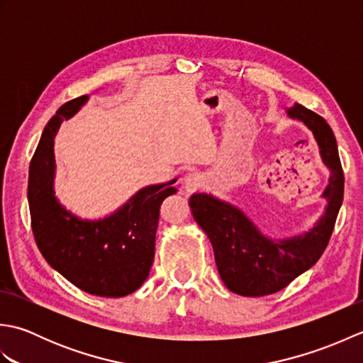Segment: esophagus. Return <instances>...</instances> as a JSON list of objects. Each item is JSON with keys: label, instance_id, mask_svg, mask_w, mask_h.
Here are the masks:
<instances>
[{"label": "esophagus", "instance_id": "esophagus-1", "mask_svg": "<svg viewBox=\"0 0 363 363\" xmlns=\"http://www.w3.org/2000/svg\"><path fill=\"white\" fill-rule=\"evenodd\" d=\"M204 184L203 176L199 173H189L186 177H184V187H186L187 191H195Z\"/></svg>", "mask_w": 363, "mask_h": 363}]
</instances>
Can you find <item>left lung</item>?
<instances>
[{"label": "left lung", "instance_id": "obj_1", "mask_svg": "<svg viewBox=\"0 0 363 363\" xmlns=\"http://www.w3.org/2000/svg\"><path fill=\"white\" fill-rule=\"evenodd\" d=\"M289 115L312 130L323 162L330 169L329 186L323 194L328 209L317 226L304 235L273 242L228 203L206 194H195L189 201L195 221L213 246L223 282L240 296L272 295L317 264L333 235L343 203L345 177L333 129L318 113L298 103L289 109Z\"/></svg>", "mask_w": 363, "mask_h": 363}]
</instances>
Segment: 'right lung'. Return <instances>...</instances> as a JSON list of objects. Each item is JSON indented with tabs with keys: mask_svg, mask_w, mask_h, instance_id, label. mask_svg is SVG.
<instances>
[{
	"mask_svg": "<svg viewBox=\"0 0 363 363\" xmlns=\"http://www.w3.org/2000/svg\"><path fill=\"white\" fill-rule=\"evenodd\" d=\"M86 101L84 95L59 107L30 159V226L42 256L65 279L90 295L120 298L135 291L150 274L160 204L176 191V179L142 189L99 221H82L60 207L52 191V138L62 120L73 117Z\"/></svg>",
	"mask_w": 363,
	"mask_h": 363,
	"instance_id": "1",
	"label": "right lung"
}]
</instances>
